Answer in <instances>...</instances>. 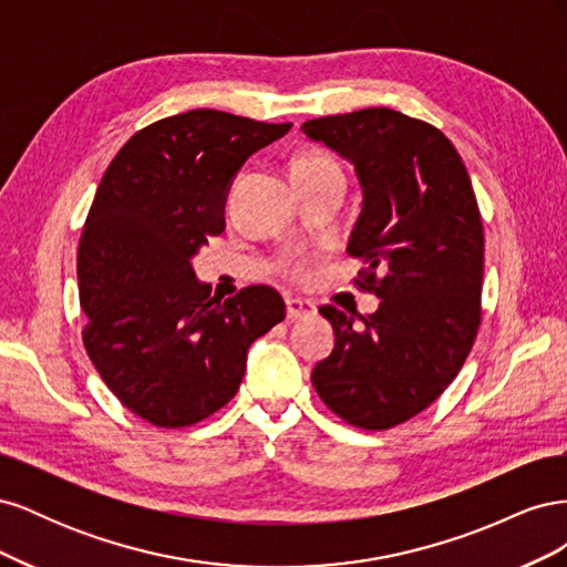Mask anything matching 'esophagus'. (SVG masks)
I'll list each match as a JSON object with an SVG mask.
<instances>
[{
    "label": "esophagus",
    "mask_w": 567,
    "mask_h": 567,
    "mask_svg": "<svg viewBox=\"0 0 567 567\" xmlns=\"http://www.w3.org/2000/svg\"><path fill=\"white\" fill-rule=\"evenodd\" d=\"M312 315H317V307L310 300L286 298V317L288 319H307Z\"/></svg>",
    "instance_id": "1"
}]
</instances>
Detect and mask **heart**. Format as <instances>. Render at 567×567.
<instances>
[{
	"label": "heart",
	"mask_w": 567,
	"mask_h": 567,
	"mask_svg": "<svg viewBox=\"0 0 567 567\" xmlns=\"http://www.w3.org/2000/svg\"><path fill=\"white\" fill-rule=\"evenodd\" d=\"M329 163H336V161L329 158V156H321V153H310V156H302L293 163V173H298V169L321 167V165H329ZM296 271H302V267H296Z\"/></svg>",
	"instance_id": "heart-1"
}]
</instances>
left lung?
Segmentation results:
<instances>
[{
    "label": "left lung",
    "instance_id": "1",
    "mask_svg": "<svg viewBox=\"0 0 567 567\" xmlns=\"http://www.w3.org/2000/svg\"><path fill=\"white\" fill-rule=\"evenodd\" d=\"M354 165L362 213L348 252L359 286L381 298L354 317L323 305L333 352L312 371L321 402L364 431L431 406L461 371L480 329L485 236L461 156L437 127L392 109L307 120L300 127Z\"/></svg>",
    "mask_w": 567,
    "mask_h": 567
}]
</instances>
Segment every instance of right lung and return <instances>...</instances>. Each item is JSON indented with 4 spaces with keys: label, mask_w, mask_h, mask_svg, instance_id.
<instances>
[{
    "label": "right lung",
    "mask_w": 567,
    "mask_h": 567,
    "mask_svg": "<svg viewBox=\"0 0 567 567\" xmlns=\"http://www.w3.org/2000/svg\"><path fill=\"white\" fill-rule=\"evenodd\" d=\"M290 127L196 109L136 132L101 177L78 248L82 340L109 390L153 425L225 406L248 348L286 317L269 286L213 298L192 260L225 231L238 169Z\"/></svg>",
    "instance_id": "obj_1"
}]
</instances>
